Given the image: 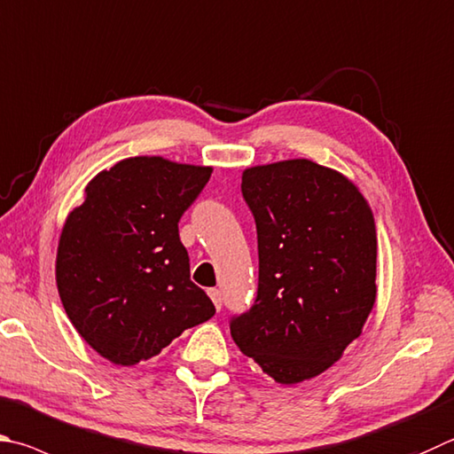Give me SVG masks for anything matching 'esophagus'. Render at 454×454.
<instances>
[{"label": "esophagus", "mask_w": 454, "mask_h": 454, "mask_svg": "<svg viewBox=\"0 0 454 454\" xmlns=\"http://www.w3.org/2000/svg\"><path fill=\"white\" fill-rule=\"evenodd\" d=\"M208 295L210 300L214 301V306H216V309L222 308V295H220V290H216V287H212V290H208Z\"/></svg>", "instance_id": "obj_1"}]
</instances>
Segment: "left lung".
Instances as JSON below:
<instances>
[{
	"instance_id": "obj_1",
	"label": "left lung",
	"mask_w": 454,
	"mask_h": 454,
	"mask_svg": "<svg viewBox=\"0 0 454 454\" xmlns=\"http://www.w3.org/2000/svg\"><path fill=\"white\" fill-rule=\"evenodd\" d=\"M258 295L230 333L274 381L317 377L357 340L377 298V232L348 176L308 159L246 168Z\"/></svg>"
}]
</instances>
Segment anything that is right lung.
Here are the masks:
<instances>
[{"instance_id":"right-lung-1","label":"right lung","mask_w":454,"mask_h":454,"mask_svg":"<svg viewBox=\"0 0 454 454\" xmlns=\"http://www.w3.org/2000/svg\"><path fill=\"white\" fill-rule=\"evenodd\" d=\"M212 167L133 156L98 172L61 230L55 279L79 335L114 365H137L216 309L191 279L178 220Z\"/></svg>"}]
</instances>
